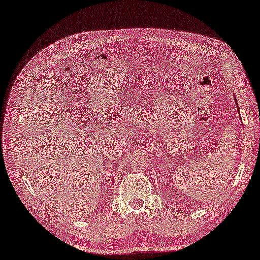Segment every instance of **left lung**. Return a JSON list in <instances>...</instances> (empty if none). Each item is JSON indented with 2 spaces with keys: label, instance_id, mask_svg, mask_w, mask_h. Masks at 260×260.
<instances>
[{
  "label": "left lung",
  "instance_id": "1",
  "mask_svg": "<svg viewBox=\"0 0 260 260\" xmlns=\"http://www.w3.org/2000/svg\"><path fill=\"white\" fill-rule=\"evenodd\" d=\"M234 99H235V102H236V104H237V100H236V96L234 95ZM237 105H238V104H237ZM237 108H238V110H239V107L238 106H237Z\"/></svg>",
  "mask_w": 260,
  "mask_h": 260
}]
</instances>
